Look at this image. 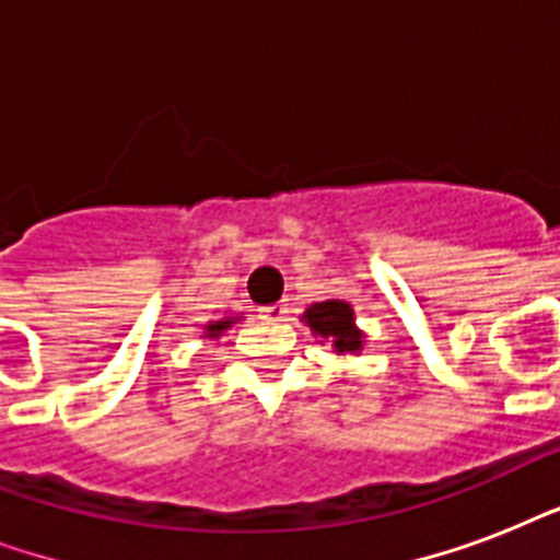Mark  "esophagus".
Listing matches in <instances>:
<instances>
[{"label": "esophagus", "instance_id": "obj_1", "mask_svg": "<svg viewBox=\"0 0 560 560\" xmlns=\"http://www.w3.org/2000/svg\"><path fill=\"white\" fill-rule=\"evenodd\" d=\"M290 314V307L284 305V302H279V305H270V307H261V319H267V323H284Z\"/></svg>", "mask_w": 560, "mask_h": 560}]
</instances>
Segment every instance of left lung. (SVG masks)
<instances>
[{"label":"left lung","instance_id":"8db88e82","mask_svg":"<svg viewBox=\"0 0 560 560\" xmlns=\"http://www.w3.org/2000/svg\"><path fill=\"white\" fill-rule=\"evenodd\" d=\"M302 323L311 328L316 342L331 346L334 354H360L366 346V331L358 325L354 307L342 299H325L305 307Z\"/></svg>","mask_w":560,"mask_h":560}]
</instances>
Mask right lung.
<instances>
[{
  "label": "right lung",
  "mask_w": 560,
  "mask_h": 560,
  "mask_svg": "<svg viewBox=\"0 0 560 560\" xmlns=\"http://www.w3.org/2000/svg\"><path fill=\"white\" fill-rule=\"evenodd\" d=\"M237 319H244V316H223V319H214V323L202 325V340H218V337H223V331H229Z\"/></svg>",
  "instance_id": "right-lung-1"
}]
</instances>
